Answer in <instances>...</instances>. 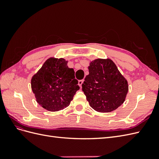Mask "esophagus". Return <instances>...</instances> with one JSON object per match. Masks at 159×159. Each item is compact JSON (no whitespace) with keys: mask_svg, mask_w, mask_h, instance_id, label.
Masks as SVG:
<instances>
[{"mask_svg":"<svg viewBox=\"0 0 159 159\" xmlns=\"http://www.w3.org/2000/svg\"><path fill=\"white\" fill-rule=\"evenodd\" d=\"M84 80H79V81H78V85H80V88H81V85H82V84H83V83H84Z\"/></svg>","mask_w":159,"mask_h":159,"instance_id":"esophagus-1","label":"esophagus"}]
</instances>
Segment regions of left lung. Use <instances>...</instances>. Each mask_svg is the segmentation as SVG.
Segmentation results:
<instances>
[{
  "label": "left lung",
  "instance_id": "1",
  "mask_svg": "<svg viewBox=\"0 0 159 159\" xmlns=\"http://www.w3.org/2000/svg\"><path fill=\"white\" fill-rule=\"evenodd\" d=\"M89 75L82 84V91L90 106L98 112L109 113L123 103L129 85L111 59H96L90 62Z\"/></svg>",
  "mask_w": 159,
  "mask_h": 159
}]
</instances>
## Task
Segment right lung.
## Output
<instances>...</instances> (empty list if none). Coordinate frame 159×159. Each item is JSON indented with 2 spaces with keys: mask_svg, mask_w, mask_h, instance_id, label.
Segmentation results:
<instances>
[{
  "mask_svg": "<svg viewBox=\"0 0 159 159\" xmlns=\"http://www.w3.org/2000/svg\"><path fill=\"white\" fill-rule=\"evenodd\" d=\"M68 61L50 57L31 80V88L36 102L50 111H57L69 106L79 90L75 71L68 68Z\"/></svg>",
  "mask_w": 159,
  "mask_h": 159,
  "instance_id": "right-lung-1",
  "label": "right lung"
}]
</instances>
